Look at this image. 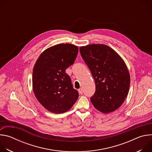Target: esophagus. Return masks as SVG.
Returning a JSON list of instances; mask_svg holds the SVG:
<instances>
[{"label": "esophagus", "instance_id": "34e87169", "mask_svg": "<svg viewBox=\"0 0 152 152\" xmlns=\"http://www.w3.org/2000/svg\"><path fill=\"white\" fill-rule=\"evenodd\" d=\"M78 91H79V93L80 94H83V90H82V88H79V89L78 90Z\"/></svg>", "mask_w": 152, "mask_h": 152}]
</instances>
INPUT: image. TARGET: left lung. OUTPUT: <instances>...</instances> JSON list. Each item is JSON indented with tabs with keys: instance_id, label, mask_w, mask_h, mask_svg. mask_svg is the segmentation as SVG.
Wrapping results in <instances>:
<instances>
[{
	"instance_id": "left-lung-1",
	"label": "left lung",
	"mask_w": 152,
	"mask_h": 152,
	"mask_svg": "<svg viewBox=\"0 0 152 152\" xmlns=\"http://www.w3.org/2000/svg\"><path fill=\"white\" fill-rule=\"evenodd\" d=\"M79 50L95 81L96 91L90 99L93 106L105 114L117 110L128 94L131 82L123 59L104 45L82 46Z\"/></svg>"
}]
</instances>
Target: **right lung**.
Instances as JSON below:
<instances>
[{"instance_id":"obj_1","label":"right lung","mask_w":152,"mask_h":152,"mask_svg":"<svg viewBox=\"0 0 152 152\" xmlns=\"http://www.w3.org/2000/svg\"><path fill=\"white\" fill-rule=\"evenodd\" d=\"M78 50L77 46L71 44L57 45L45 50L35 64L33 91L41 105L51 113L61 114L69 111L79 97L66 73L73 64Z\"/></svg>"}]
</instances>
